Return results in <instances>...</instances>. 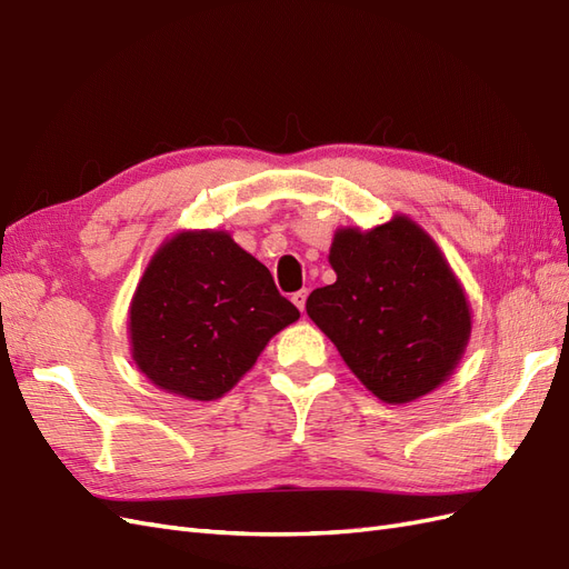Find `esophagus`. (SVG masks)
Wrapping results in <instances>:
<instances>
[{
	"label": "esophagus",
	"mask_w": 569,
	"mask_h": 569,
	"mask_svg": "<svg viewBox=\"0 0 569 569\" xmlns=\"http://www.w3.org/2000/svg\"><path fill=\"white\" fill-rule=\"evenodd\" d=\"M306 299H308V291L306 289H299V291H295V295H291V301H295V306L299 308L301 313H303V308H306Z\"/></svg>",
	"instance_id": "obj_1"
}]
</instances>
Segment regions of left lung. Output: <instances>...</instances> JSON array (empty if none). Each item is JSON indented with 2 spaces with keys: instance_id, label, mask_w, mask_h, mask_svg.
Returning a JSON list of instances; mask_svg holds the SVG:
<instances>
[{
  "instance_id": "obj_1",
  "label": "left lung",
  "mask_w": 569,
  "mask_h": 569,
  "mask_svg": "<svg viewBox=\"0 0 569 569\" xmlns=\"http://www.w3.org/2000/svg\"><path fill=\"white\" fill-rule=\"evenodd\" d=\"M337 282L313 289L306 313L343 363L385 403L435 391L468 347L465 291L435 239L406 216L372 230H337Z\"/></svg>"
}]
</instances>
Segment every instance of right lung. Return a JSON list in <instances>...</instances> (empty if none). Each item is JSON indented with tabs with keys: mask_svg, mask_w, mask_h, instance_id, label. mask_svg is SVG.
<instances>
[{
	"mask_svg": "<svg viewBox=\"0 0 569 569\" xmlns=\"http://www.w3.org/2000/svg\"><path fill=\"white\" fill-rule=\"evenodd\" d=\"M299 320L270 270L228 232L189 230L153 253L130 303V351L168 393L213 401Z\"/></svg>",
	"mask_w": 569,
	"mask_h": 569,
	"instance_id": "obj_1",
	"label": "right lung"
}]
</instances>
